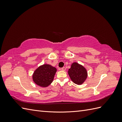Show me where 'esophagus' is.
Returning a JSON list of instances; mask_svg holds the SVG:
<instances>
[{
  "mask_svg": "<svg viewBox=\"0 0 122 122\" xmlns=\"http://www.w3.org/2000/svg\"><path fill=\"white\" fill-rule=\"evenodd\" d=\"M61 70H62V71H65L66 70V68L65 67H62L61 68Z\"/></svg>",
  "mask_w": 122,
  "mask_h": 122,
  "instance_id": "1",
  "label": "esophagus"
}]
</instances>
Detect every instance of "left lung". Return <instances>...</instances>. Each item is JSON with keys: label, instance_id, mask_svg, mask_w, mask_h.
<instances>
[{"label": "left lung", "instance_id": "obj_1", "mask_svg": "<svg viewBox=\"0 0 122 122\" xmlns=\"http://www.w3.org/2000/svg\"><path fill=\"white\" fill-rule=\"evenodd\" d=\"M68 74L72 81L77 84H81L87 78V71L83 66L74 62L68 70Z\"/></svg>", "mask_w": 122, "mask_h": 122}]
</instances>
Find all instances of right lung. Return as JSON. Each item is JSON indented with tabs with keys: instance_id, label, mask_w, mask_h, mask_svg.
Returning a JSON list of instances; mask_svg holds the SVG:
<instances>
[{
	"instance_id": "1",
	"label": "right lung",
	"mask_w": 122,
	"mask_h": 122,
	"mask_svg": "<svg viewBox=\"0 0 122 122\" xmlns=\"http://www.w3.org/2000/svg\"><path fill=\"white\" fill-rule=\"evenodd\" d=\"M56 69L49 65L40 66L32 75L33 80L36 84L41 87H47L50 85L54 78Z\"/></svg>"
}]
</instances>
